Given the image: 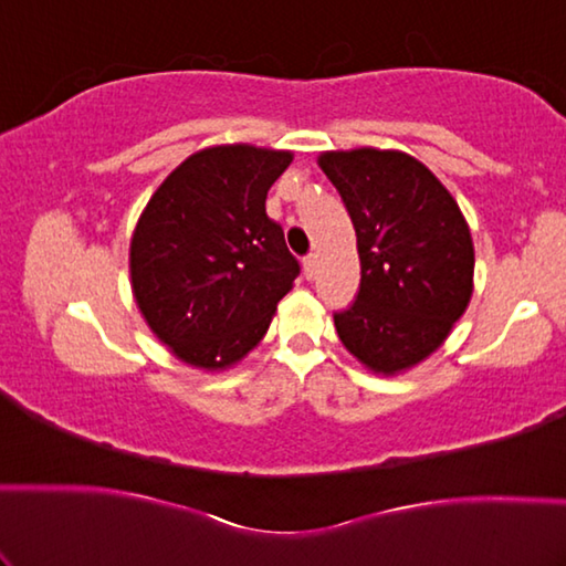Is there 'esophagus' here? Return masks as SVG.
Listing matches in <instances>:
<instances>
[{"mask_svg": "<svg viewBox=\"0 0 566 566\" xmlns=\"http://www.w3.org/2000/svg\"><path fill=\"white\" fill-rule=\"evenodd\" d=\"M316 268H318L316 255L304 258V274H306V280H314V276H316Z\"/></svg>", "mask_w": 566, "mask_h": 566, "instance_id": "1", "label": "esophagus"}]
</instances>
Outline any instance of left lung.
<instances>
[{
	"mask_svg": "<svg viewBox=\"0 0 566 566\" xmlns=\"http://www.w3.org/2000/svg\"><path fill=\"white\" fill-rule=\"evenodd\" d=\"M340 191L359 252V292L333 314L343 345L375 375L423 363L448 338L474 290V243L440 179L401 150L318 155Z\"/></svg>",
	"mask_w": 566,
	"mask_h": 566,
	"instance_id": "left-lung-1",
	"label": "left lung"
}]
</instances>
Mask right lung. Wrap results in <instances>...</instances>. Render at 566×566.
<instances>
[{"label": "right lung", "mask_w": 566, "mask_h": 566, "mask_svg": "<svg viewBox=\"0 0 566 566\" xmlns=\"http://www.w3.org/2000/svg\"><path fill=\"white\" fill-rule=\"evenodd\" d=\"M294 155L248 143L203 148L155 189L130 238V286L158 340L219 371L268 333L298 262L264 199Z\"/></svg>", "instance_id": "1"}]
</instances>
